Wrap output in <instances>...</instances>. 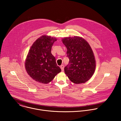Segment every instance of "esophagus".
<instances>
[{"mask_svg":"<svg viewBox=\"0 0 121 121\" xmlns=\"http://www.w3.org/2000/svg\"><path fill=\"white\" fill-rule=\"evenodd\" d=\"M60 68H61V70H62V71H64V65H61L60 66Z\"/></svg>","mask_w":121,"mask_h":121,"instance_id":"esophagus-1","label":"esophagus"}]
</instances>
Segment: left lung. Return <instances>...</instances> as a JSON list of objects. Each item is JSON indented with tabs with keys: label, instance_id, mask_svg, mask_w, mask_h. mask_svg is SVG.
Listing matches in <instances>:
<instances>
[{
	"label": "left lung",
	"instance_id": "8db88e82",
	"mask_svg": "<svg viewBox=\"0 0 121 121\" xmlns=\"http://www.w3.org/2000/svg\"><path fill=\"white\" fill-rule=\"evenodd\" d=\"M62 40L67 48L69 59L64 69L65 73L74 83H85L92 76L96 68V60L90 45L78 36L65 38Z\"/></svg>",
	"mask_w": 121,
	"mask_h": 121
}]
</instances>
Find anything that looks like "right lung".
<instances>
[{
  "label": "right lung",
  "instance_id": "1",
  "mask_svg": "<svg viewBox=\"0 0 121 121\" xmlns=\"http://www.w3.org/2000/svg\"><path fill=\"white\" fill-rule=\"evenodd\" d=\"M56 41L55 38L43 35L33 43L29 50L25 62V69L37 82L47 84L61 71L51 54V48Z\"/></svg>",
  "mask_w": 121,
  "mask_h": 121
}]
</instances>
